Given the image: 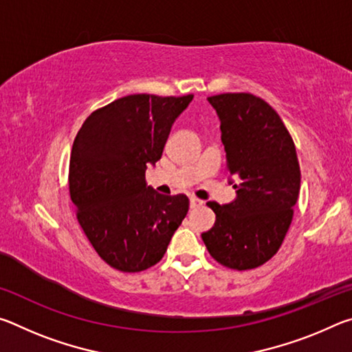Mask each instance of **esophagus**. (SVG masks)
Segmentation results:
<instances>
[{"label":"esophagus","instance_id":"1","mask_svg":"<svg viewBox=\"0 0 352 352\" xmlns=\"http://www.w3.org/2000/svg\"><path fill=\"white\" fill-rule=\"evenodd\" d=\"M201 204H204V201L199 200V199H195V197H190V200H189L190 208H197V206H200Z\"/></svg>","mask_w":352,"mask_h":352}]
</instances>
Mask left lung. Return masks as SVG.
Wrapping results in <instances>:
<instances>
[{"mask_svg": "<svg viewBox=\"0 0 352 352\" xmlns=\"http://www.w3.org/2000/svg\"><path fill=\"white\" fill-rule=\"evenodd\" d=\"M220 119L226 169L237 182L236 199L219 205L210 231L201 233L208 252L228 269H256L281 247L294 217L301 172L294 140L278 113L250 93L208 98Z\"/></svg>", "mask_w": 352, "mask_h": 352, "instance_id": "8db88e82", "label": "left lung"}]
</instances>
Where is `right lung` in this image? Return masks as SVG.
<instances>
[{
	"label": "right lung",
	"instance_id": "obj_1",
	"mask_svg": "<svg viewBox=\"0 0 352 352\" xmlns=\"http://www.w3.org/2000/svg\"><path fill=\"white\" fill-rule=\"evenodd\" d=\"M188 96L130 94L93 111L74 140L69 195L93 248L113 269L135 273L162 261L189 210L184 194H158L146 169L162 158Z\"/></svg>",
	"mask_w": 352,
	"mask_h": 352
}]
</instances>
